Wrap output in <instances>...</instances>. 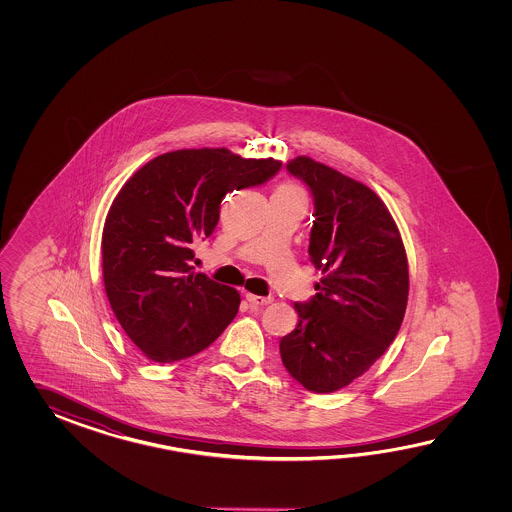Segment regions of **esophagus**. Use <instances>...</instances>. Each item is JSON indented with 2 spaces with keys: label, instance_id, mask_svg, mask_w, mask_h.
Segmentation results:
<instances>
[{
  "label": "esophagus",
  "instance_id": "obj_1",
  "mask_svg": "<svg viewBox=\"0 0 512 512\" xmlns=\"http://www.w3.org/2000/svg\"><path fill=\"white\" fill-rule=\"evenodd\" d=\"M247 302L251 305H269L272 304V296H256V294L247 293Z\"/></svg>",
  "mask_w": 512,
  "mask_h": 512
}]
</instances>
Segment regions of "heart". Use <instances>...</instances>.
I'll return each mask as SVG.
<instances>
[{
	"label": "heart",
	"mask_w": 512,
	"mask_h": 512,
	"mask_svg": "<svg viewBox=\"0 0 512 512\" xmlns=\"http://www.w3.org/2000/svg\"><path fill=\"white\" fill-rule=\"evenodd\" d=\"M278 188H293V190H298V188H296V186L293 185H282L278 186Z\"/></svg>",
	"instance_id": "b5f03b06"
}]
</instances>
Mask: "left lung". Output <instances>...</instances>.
<instances>
[{"instance_id": "obj_1", "label": "left lung", "mask_w": 512, "mask_h": 512, "mask_svg": "<svg viewBox=\"0 0 512 512\" xmlns=\"http://www.w3.org/2000/svg\"><path fill=\"white\" fill-rule=\"evenodd\" d=\"M287 170L309 186V256L322 280L280 340L285 370L305 390L337 392L370 370L397 337L408 304V260L390 210L371 188L311 157Z\"/></svg>"}]
</instances>
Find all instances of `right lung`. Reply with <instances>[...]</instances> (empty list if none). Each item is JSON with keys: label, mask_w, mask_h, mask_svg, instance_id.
Segmentation results:
<instances>
[{"label": "right lung", "mask_w": 512, "mask_h": 512, "mask_svg": "<svg viewBox=\"0 0 512 512\" xmlns=\"http://www.w3.org/2000/svg\"><path fill=\"white\" fill-rule=\"evenodd\" d=\"M280 166L227 148L175 150L120 188L102 232V276L113 313L144 357L188 359L234 320L240 293L194 272L192 243L214 232L223 197L269 181Z\"/></svg>", "instance_id": "right-lung-1"}]
</instances>
